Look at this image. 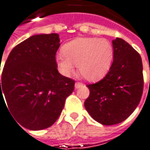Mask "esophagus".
I'll use <instances>...</instances> for the list:
<instances>
[{
	"mask_svg": "<svg viewBox=\"0 0 150 150\" xmlns=\"http://www.w3.org/2000/svg\"><path fill=\"white\" fill-rule=\"evenodd\" d=\"M83 85V83H76L74 87H75V89L77 90V89H79V88H81Z\"/></svg>",
	"mask_w": 150,
	"mask_h": 150,
	"instance_id": "esophagus-1",
	"label": "esophagus"
}]
</instances>
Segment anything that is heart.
Here are the masks:
<instances>
[{
  "mask_svg": "<svg viewBox=\"0 0 150 150\" xmlns=\"http://www.w3.org/2000/svg\"><path fill=\"white\" fill-rule=\"evenodd\" d=\"M59 53L56 64L59 72L69 77L78 65L80 74L88 81L103 79L111 68L113 48L110 42L97 38H79L67 42Z\"/></svg>",
  "mask_w": 150,
  "mask_h": 150,
  "instance_id": "obj_1",
  "label": "heart"
}]
</instances>
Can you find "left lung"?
Listing matches in <instances>:
<instances>
[{"instance_id":"obj_1","label":"left lung","mask_w":150,"mask_h":150,"mask_svg":"<svg viewBox=\"0 0 150 150\" xmlns=\"http://www.w3.org/2000/svg\"><path fill=\"white\" fill-rule=\"evenodd\" d=\"M113 61L105 78L89 84L84 108L98 123H121L137 108L144 90L140 54L121 38L112 40Z\"/></svg>"}]
</instances>
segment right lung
<instances>
[{"label": "right lung", "instance_id": "1", "mask_svg": "<svg viewBox=\"0 0 150 150\" xmlns=\"http://www.w3.org/2000/svg\"><path fill=\"white\" fill-rule=\"evenodd\" d=\"M59 42L56 33L31 36L13 48L4 65L0 103L4 95L11 114L28 130L51 126L74 90V81L57 70Z\"/></svg>", "mask_w": 150, "mask_h": 150}]
</instances>
